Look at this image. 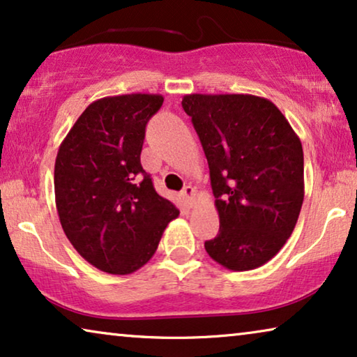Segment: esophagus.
<instances>
[{
    "instance_id": "1",
    "label": "esophagus",
    "mask_w": 357,
    "mask_h": 357,
    "mask_svg": "<svg viewBox=\"0 0 357 357\" xmlns=\"http://www.w3.org/2000/svg\"><path fill=\"white\" fill-rule=\"evenodd\" d=\"M183 197H184V200L188 204H192V200H194V197H195V189L192 188V185H185V188L183 189Z\"/></svg>"
}]
</instances>
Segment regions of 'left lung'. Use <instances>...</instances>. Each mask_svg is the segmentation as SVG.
<instances>
[{"label": "left lung", "instance_id": "left-lung-1", "mask_svg": "<svg viewBox=\"0 0 357 357\" xmlns=\"http://www.w3.org/2000/svg\"><path fill=\"white\" fill-rule=\"evenodd\" d=\"M184 112L208 162L220 233L205 243L233 272L262 267L280 252L304 200V155L288 119L264 97L190 93Z\"/></svg>", "mask_w": 357, "mask_h": 357}]
</instances>
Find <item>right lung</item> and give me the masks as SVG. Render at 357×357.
<instances>
[{
    "instance_id": "1",
    "label": "right lung",
    "mask_w": 357,
    "mask_h": 357,
    "mask_svg": "<svg viewBox=\"0 0 357 357\" xmlns=\"http://www.w3.org/2000/svg\"><path fill=\"white\" fill-rule=\"evenodd\" d=\"M158 93H128L90 103L59 145L54 200L64 234L95 268L129 275L152 259L179 210L153 189L140 165Z\"/></svg>"
}]
</instances>
